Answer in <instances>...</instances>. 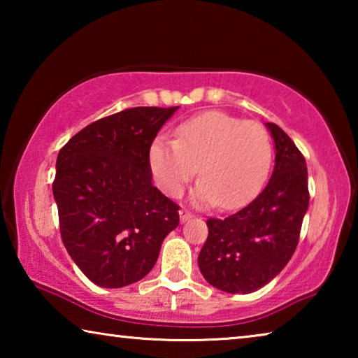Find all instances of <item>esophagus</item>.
<instances>
[{
	"mask_svg": "<svg viewBox=\"0 0 358 358\" xmlns=\"http://www.w3.org/2000/svg\"><path fill=\"white\" fill-rule=\"evenodd\" d=\"M191 217H194V215L191 213V211H187L186 208H181L180 210V220H181V222H186L187 220H191Z\"/></svg>",
	"mask_w": 358,
	"mask_h": 358,
	"instance_id": "34e87169",
	"label": "esophagus"
}]
</instances>
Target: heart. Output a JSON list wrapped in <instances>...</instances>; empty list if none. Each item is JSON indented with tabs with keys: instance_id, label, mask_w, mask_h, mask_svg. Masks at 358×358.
Returning a JSON list of instances; mask_svg holds the SVG:
<instances>
[{
	"instance_id": "obj_1",
	"label": "heart",
	"mask_w": 358,
	"mask_h": 358,
	"mask_svg": "<svg viewBox=\"0 0 358 358\" xmlns=\"http://www.w3.org/2000/svg\"><path fill=\"white\" fill-rule=\"evenodd\" d=\"M150 164L157 186L180 197L199 172L192 202L199 207L238 208L256 196L268 177L271 143L264 126L224 112L196 115L177 129L175 141L156 138ZM199 171H196V166Z\"/></svg>"
}]
</instances>
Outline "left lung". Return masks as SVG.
<instances>
[{"label": "left lung", "instance_id": "obj_1", "mask_svg": "<svg viewBox=\"0 0 358 358\" xmlns=\"http://www.w3.org/2000/svg\"><path fill=\"white\" fill-rule=\"evenodd\" d=\"M275 141V169L262 192L224 220L210 217L199 268L211 286L251 294L268 284L295 252L310 203L306 161L292 138L266 123Z\"/></svg>", "mask_w": 358, "mask_h": 358}]
</instances>
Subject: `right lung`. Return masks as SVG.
<instances>
[{"instance_id":"right-lung-1","label":"right lung","mask_w":358,"mask_h":358,"mask_svg":"<svg viewBox=\"0 0 358 358\" xmlns=\"http://www.w3.org/2000/svg\"><path fill=\"white\" fill-rule=\"evenodd\" d=\"M178 107H132L88 124L57 157L66 251L90 281L124 287L153 268L180 207L151 183L150 148Z\"/></svg>"}]
</instances>
